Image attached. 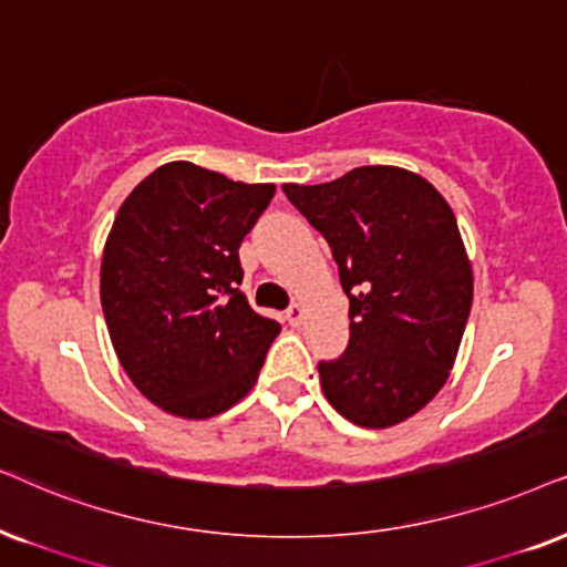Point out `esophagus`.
Returning a JSON list of instances; mask_svg holds the SVG:
<instances>
[{"instance_id":"obj_1","label":"esophagus","mask_w":567,"mask_h":567,"mask_svg":"<svg viewBox=\"0 0 567 567\" xmlns=\"http://www.w3.org/2000/svg\"><path fill=\"white\" fill-rule=\"evenodd\" d=\"M303 317H306V311H303V306H300V303H292L288 311H285V319H288L292 327H298L300 321H303Z\"/></svg>"}]
</instances>
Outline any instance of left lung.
<instances>
[{
  "instance_id": "obj_1",
  "label": "left lung",
  "mask_w": 567,
  "mask_h": 567,
  "mask_svg": "<svg viewBox=\"0 0 567 567\" xmlns=\"http://www.w3.org/2000/svg\"><path fill=\"white\" fill-rule=\"evenodd\" d=\"M282 190L324 235L350 300L346 353L319 361L329 405L367 429L411 419L447 382L474 300L453 209L386 164Z\"/></svg>"
}]
</instances>
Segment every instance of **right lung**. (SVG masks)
<instances>
[{"instance_id":"obj_1","label":"right lung","mask_w":567,"mask_h":567,"mask_svg":"<svg viewBox=\"0 0 567 567\" xmlns=\"http://www.w3.org/2000/svg\"><path fill=\"white\" fill-rule=\"evenodd\" d=\"M271 196V183L172 162L114 217L102 259L106 329L133 384L167 413L209 419L256 384L279 324L240 292L238 248Z\"/></svg>"}]
</instances>
